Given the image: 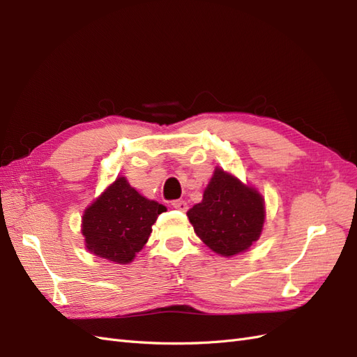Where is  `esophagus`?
Instances as JSON below:
<instances>
[{
    "label": "esophagus",
    "instance_id": "esophagus-1",
    "mask_svg": "<svg viewBox=\"0 0 357 357\" xmlns=\"http://www.w3.org/2000/svg\"><path fill=\"white\" fill-rule=\"evenodd\" d=\"M172 207L178 211H186L188 210V204L185 201H172Z\"/></svg>",
    "mask_w": 357,
    "mask_h": 357
}]
</instances>
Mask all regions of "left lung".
Listing matches in <instances>:
<instances>
[{"label": "left lung", "instance_id": "left-lung-1", "mask_svg": "<svg viewBox=\"0 0 357 357\" xmlns=\"http://www.w3.org/2000/svg\"><path fill=\"white\" fill-rule=\"evenodd\" d=\"M265 215V199L259 190L219 167L202 201L188 211L202 243L223 257L247 252L261 236Z\"/></svg>", "mask_w": 357, "mask_h": 357}]
</instances>
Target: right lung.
I'll use <instances>...</instances> for the list:
<instances>
[{
    "mask_svg": "<svg viewBox=\"0 0 357 357\" xmlns=\"http://www.w3.org/2000/svg\"><path fill=\"white\" fill-rule=\"evenodd\" d=\"M165 210L162 204L138 193L126 177H117L83 213L84 245L110 262L131 264Z\"/></svg>",
    "mask_w": 357,
    "mask_h": 357,
    "instance_id": "obj_1",
    "label": "right lung"
}]
</instances>
